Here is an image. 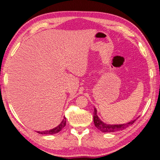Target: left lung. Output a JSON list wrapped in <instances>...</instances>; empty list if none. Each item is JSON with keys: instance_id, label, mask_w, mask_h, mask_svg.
I'll list each match as a JSON object with an SVG mask.
<instances>
[{"instance_id": "obj_1", "label": "left lung", "mask_w": 160, "mask_h": 160, "mask_svg": "<svg viewBox=\"0 0 160 160\" xmlns=\"http://www.w3.org/2000/svg\"><path fill=\"white\" fill-rule=\"evenodd\" d=\"M136 120H134L128 122L127 124H105L104 122L100 120V119L98 118L97 115V110L96 108H94V112H93V122L94 124L96 126L98 129L103 132H115L118 131L124 130L126 128H127L129 126L135 122Z\"/></svg>"}]
</instances>
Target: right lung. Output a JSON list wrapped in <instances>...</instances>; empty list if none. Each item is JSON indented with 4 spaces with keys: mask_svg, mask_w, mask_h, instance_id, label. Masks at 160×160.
<instances>
[{
    "mask_svg": "<svg viewBox=\"0 0 160 160\" xmlns=\"http://www.w3.org/2000/svg\"><path fill=\"white\" fill-rule=\"evenodd\" d=\"M66 125V118L64 117V119L62 120V122L57 127L54 128L53 129H51V130L49 131H37L40 134H51V135H53V134H56L58 133V132H60L62 129L65 127Z\"/></svg>",
    "mask_w": 160,
    "mask_h": 160,
    "instance_id": "add662e5",
    "label": "right lung"
}]
</instances>
